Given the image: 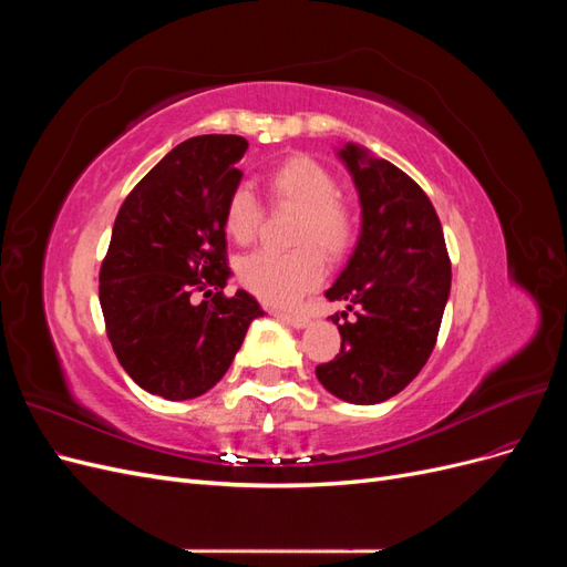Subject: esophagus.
<instances>
[{"label": "esophagus", "mask_w": 567, "mask_h": 567, "mask_svg": "<svg viewBox=\"0 0 567 567\" xmlns=\"http://www.w3.org/2000/svg\"><path fill=\"white\" fill-rule=\"evenodd\" d=\"M277 319L284 321V323H288V326H293V329H305V326L310 323V319H307V317H302V315H290V312H277Z\"/></svg>", "instance_id": "esophagus-1"}]
</instances>
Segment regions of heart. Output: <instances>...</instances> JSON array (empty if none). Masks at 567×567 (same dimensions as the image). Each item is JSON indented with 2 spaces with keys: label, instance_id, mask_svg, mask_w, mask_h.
I'll use <instances>...</instances> for the list:
<instances>
[{
  "label": "heart",
  "instance_id": "heart-1",
  "mask_svg": "<svg viewBox=\"0 0 567 567\" xmlns=\"http://www.w3.org/2000/svg\"><path fill=\"white\" fill-rule=\"evenodd\" d=\"M271 203L298 213L290 252L260 250L236 267L238 284L267 305L288 307L321 281L326 260L318 250L338 257L352 241L354 221L346 203L336 198L338 184L321 163L307 156L286 158L267 175ZM260 205L246 186H236L225 203V231L236 244H250L260 227Z\"/></svg>",
  "mask_w": 567,
  "mask_h": 567
}]
</instances>
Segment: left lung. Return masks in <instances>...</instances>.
Returning a JSON list of instances; mask_svg holds the SVG:
<instances>
[{
  "instance_id": "8db88e82",
  "label": "left lung",
  "mask_w": 567,
  "mask_h": 567,
  "mask_svg": "<svg viewBox=\"0 0 567 567\" xmlns=\"http://www.w3.org/2000/svg\"><path fill=\"white\" fill-rule=\"evenodd\" d=\"M336 156L357 188L362 225L326 298L348 302L357 319L331 317L342 346L333 362L317 367V379L342 402L379 404L414 381L431 357L452 265L437 213L414 179L352 142Z\"/></svg>"
}]
</instances>
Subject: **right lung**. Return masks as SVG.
Listing matches in <instances>:
<instances>
[{"mask_svg":"<svg viewBox=\"0 0 567 567\" xmlns=\"http://www.w3.org/2000/svg\"><path fill=\"white\" fill-rule=\"evenodd\" d=\"M248 142L203 134L175 146L120 208L99 274V300L117 362L169 402L194 400L221 381L265 310L227 267L225 203L241 184ZM216 293L213 295L212 290ZM194 292L213 295L196 306Z\"/></svg>","mask_w":567,"mask_h":567,"instance_id":"obj_1","label":"right lung"}]
</instances>
